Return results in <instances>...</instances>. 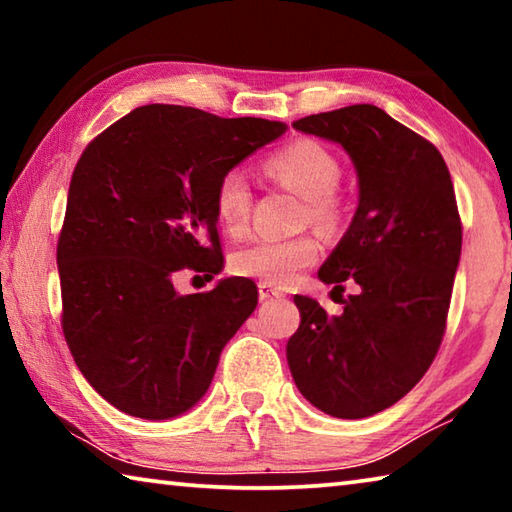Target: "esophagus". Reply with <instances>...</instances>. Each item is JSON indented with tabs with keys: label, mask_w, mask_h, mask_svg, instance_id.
<instances>
[{
	"label": "esophagus",
	"mask_w": 512,
	"mask_h": 512,
	"mask_svg": "<svg viewBox=\"0 0 512 512\" xmlns=\"http://www.w3.org/2000/svg\"><path fill=\"white\" fill-rule=\"evenodd\" d=\"M257 289H259V300H271V298L282 296V291L273 287V284H268V282H259Z\"/></svg>",
	"instance_id": "34e87169"
}]
</instances>
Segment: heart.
Returning <instances> with one entry per match:
<instances>
[{
	"label": "heart",
	"instance_id": "heart-1",
	"mask_svg": "<svg viewBox=\"0 0 512 512\" xmlns=\"http://www.w3.org/2000/svg\"><path fill=\"white\" fill-rule=\"evenodd\" d=\"M268 176L307 198L305 216L318 228L332 230L343 216V203L336 187L341 180V164L336 155L314 140H296L275 151L264 162ZM253 207V192L246 173L228 169L221 173L214 189L216 216L230 235H244ZM320 255V244L311 235L291 239H253L232 255V271L259 282H293Z\"/></svg>",
	"mask_w": 512,
	"mask_h": 512
}]
</instances>
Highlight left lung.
I'll use <instances>...</instances> for the list:
<instances>
[{"label": "left lung", "mask_w": 512, "mask_h": 512, "mask_svg": "<svg viewBox=\"0 0 512 512\" xmlns=\"http://www.w3.org/2000/svg\"><path fill=\"white\" fill-rule=\"evenodd\" d=\"M293 128L339 142L359 176V207L318 277L345 291L327 316L296 296L300 327L287 343L293 381L343 420L368 418L411 391L443 343L463 225L452 176L429 140L370 103L320 112Z\"/></svg>", "instance_id": "obj_1"}]
</instances>
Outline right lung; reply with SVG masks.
<instances>
[{"label":"right lung","instance_id":"add662e5","mask_svg":"<svg viewBox=\"0 0 512 512\" xmlns=\"http://www.w3.org/2000/svg\"><path fill=\"white\" fill-rule=\"evenodd\" d=\"M282 121L135 108L85 146L69 183L58 273L65 341L90 386L144 420L185 413L257 307L248 277L180 296L176 273L223 268L214 189Z\"/></svg>","mask_w":512,"mask_h":512}]
</instances>
